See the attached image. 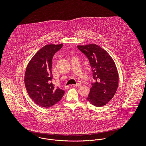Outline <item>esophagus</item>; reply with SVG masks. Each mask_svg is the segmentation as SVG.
Wrapping results in <instances>:
<instances>
[{
	"label": "esophagus",
	"instance_id": "esophagus-1",
	"mask_svg": "<svg viewBox=\"0 0 146 146\" xmlns=\"http://www.w3.org/2000/svg\"><path fill=\"white\" fill-rule=\"evenodd\" d=\"M72 86H76V87H80V86H81V84H80V83H77V84H76V85H72Z\"/></svg>",
	"mask_w": 146,
	"mask_h": 146
}]
</instances>
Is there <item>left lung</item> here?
<instances>
[{
    "instance_id": "obj_1",
    "label": "left lung",
    "mask_w": 146,
    "mask_h": 146,
    "mask_svg": "<svg viewBox=\"0 0 146 146\" xmlns=\"http://www.w3.org/2000/svg\"><path fill=\"white\" fill-rule=\"evenodd\" d=\"M77 48L88 58L95 80L86 100L95 106H103L113 98L118 88L119 78L115 64L108 52L96 44Z\"/></svg>"
}]
</instances>
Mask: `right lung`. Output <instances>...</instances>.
Instances as JSON below:
<instances>
[{
    "label": "right lung",
    "instance_id": "right-lung-1",
    "mask_svg": "<svg viewBox=\"0 0 146 146\" xmlns=\"http://www.w3.org/2000/svg\"><path fill=\"white\" fill-rule=\"evenodd\" d=\"M63 44L46 45L40 49L29 62L24 82L27 91L37 105L48 108L63 97L65 92L54 87L52 83V58Z\"/></svg>",
    "mask_w": 146,
    "mask_h": 146
}]
</instances>
